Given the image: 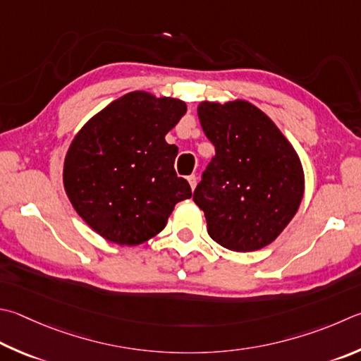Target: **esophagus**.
Masks as SVG:
<instances>
[{
    "mask_svg": "<svg viewBox=\"0 0 361 361\" xmlns=\"http://www.w3.org/2000/svg\"><path fill=\"white\" fill-rule=\"evenodd\" d=\"M188 181H189V185H191L192 189H195V186H197V176H195V175L188 176Z\"/></svg>",
    "mask_w": 361,
    "mask_h": 361,
    "instance_id": "34e87169",
    "label": "esophagus"
}]
</instances>
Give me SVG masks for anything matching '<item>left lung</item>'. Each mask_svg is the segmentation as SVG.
Listing matches in <instances>:
<instances>
[{"mask_svg":"<svg viewBox=\"0 0 361 361\" xmlns=\"http://www.w3.org/2000/svg\"><path fill=\"white\" fill-rule=\"evenodd\" d=\"M197 114L216 152L192 197L205 213L208 235L231 251L265 247L303 199L305 173L297 152L247 101H205Z\"/></svg>","mask_w":361,"mask_h":361,"instance_id":"1","label":"left lung"}]
</instances>
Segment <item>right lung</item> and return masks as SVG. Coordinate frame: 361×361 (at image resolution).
Masks as SVG:
<instances>
[{
	"label": "right lung",
	"mask_w": 361,
	"mask_h": 361,
	"mask_svg": "<svg viewBox=\"0 0 361 361\" xmlns=\"http://www.w3.org/2000/svg\"><path fill=\"white\" fill-rule=\"evenodd\" d=\"M185 114L180 99L133 91L78 130L64 159V191L101 237L145 243L166 227L176 203L191 199V186L173 169L178 148L166 142Z\"/></svg>",
	"instance_id": "add662e5"
}]
</instances>
